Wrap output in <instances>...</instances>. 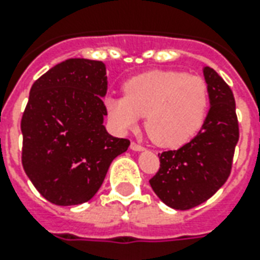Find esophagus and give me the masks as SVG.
Masks as SVG:
<instances>
[{"instance_id":"1","label":"esophagus","mask_w":260,"mask_h":260,"mask_svg":"<svg viewBox=\"0 0 260 260\" xmlns=\"http://www.w3.org/2000/svg\"><path fill=\"white\" fill-rule=\"evenodd\" d=\"M131 150L136 151V152H142V151H144V147H142L138 143H131Z\"/></svg>"}]
</instances>
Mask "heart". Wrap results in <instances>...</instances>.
I'll list each match as a JSON object with an SVG mask.
<instances>
[{
	"label": "heart",
	"mask_w": 260,
	"mask_h": 260,
	"mask_svg": "<svg viewBox=\"0 0 260 260\" xmlns=\"http://www.w3.org/2000/svg\"><path fill=\"white\" fill-rule=\"evenodd\" d=\"M125 95H108L105 109L118 132L138 128L146 116V131L154 143L174 148L197 134L205 120L209 91L201 77L182 71H148L124 85Z\"/></svg>",
	"instance_id": "heart-1"
}]
</instances>
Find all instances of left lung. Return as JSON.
<instances>
[{
  "instance_id": "obj_1",
  "label": "left lung",
  "mask_w": 260,
  "mask_h": 260,
  "mask_svg": "<svg viewBox=\"0 0 260 260\" xmlns=\"http://www.w3.org/2000/svg\"><path fill=\"white\" fill-rule=\"evenodd\" d=\"M209 112L197 136L185 146L159 155L160 169L150 185L173 209L186 210L209 200L230 177L239 142L234 93L210 67H204Z\"/></svg>"
}]
</instances>
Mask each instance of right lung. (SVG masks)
Returning a JSON list of instances; mask_svg holds the SVG:
<instances>
[{
  "label": "right lung",
  "mask_w": 260,
  "mask_h": 260,
  "mask_svg": "<svg viewBox=\"0 0 260 260\" xmlns=\"http://www.w3.org/2000/svg\"><path fill=\"white\" fill-rule=\"evenodd\" d=\"M106 90L105 64L81 58L58 63L30 87L21 118L22 167L55 205L91 200L110 163L129 147L104 125Z\"/></svg>",
  "instance_id": "obj_1"
}]
</instances>
